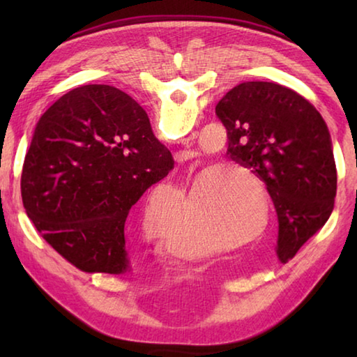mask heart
<instances>
[{
  "label": "heart",
  "instance_id": "obj_1",
  "mask_svg": "<svg viewBox=\"0 0 357 357\" xmlns=\"http://www.w3.org/2000/svg\"><path fill=\"white\" fill-rule=\"evenodd\" d=\"M190 123L179 119L170 137L189 134ZM228 169L244 171L255 182L262 197L259 208L257 192L252 185H247L238 175ZM178 190L172 185H159L149 192L144 204V225L151 231L162 227L160 243L164 250L179 258L204 257L213 250L214 244L239 247L258 239L268 227V190L261 179L239 165L214 164L198 174L190 189V203L198 208L203 222L208 225V238L195 236L189 222L183 217L172 219L162 225L157 215L159 208L167 203H176Z\"/></svg>",
  "mask_w": 357,
  "mask_h": 357
}]
</instances>
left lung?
I'll return each instance as SVG.
<instances>
[{"label":"left lung","instance_id":"obj_1","mask_svg":"<svg viewBox=\"0 0 357 357\" xmlns=\"http://www.w3.org/2000/svg\"><path fill=\"white\" fill-rule=\"evenodd\" d=\"M227 129V155L252 168L273 198L280 261L328 222L337 168L328 126L309 100L271 82H244L215 105Z\"/></svg>","mask_w":357,"mask_h":357}]
</instances>
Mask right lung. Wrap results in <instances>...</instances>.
<instances>
[{
	"label": "right lung",
	"mask_w": 357,
	"mask_h": 357,
	"mask_svg": "<svg viewBox=\"0 0 357 357\" xmlns=\"http://www.w3.org/2000/svg\"><path fill=\"white\" fill-rule=\"evenodd\" d=\"M173 165L129 94L84 84L36 124L22 172L23 206L42 238L77 269L124 274L129 211Z\"/></svg>",
	"instance_id": "1"
}]
</instances>
